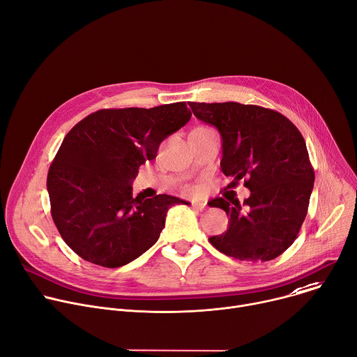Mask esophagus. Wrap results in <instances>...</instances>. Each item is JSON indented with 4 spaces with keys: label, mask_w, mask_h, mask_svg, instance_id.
I'll return each mask as SVG.
<instances>
[{
    "label": "esophagus",
    "mask_w": 357,
    "mask_h": 357,
    "mask_svg": "<svg viewBox=\"0 0 357 357\" xmlns=\"http://www.w3.org/2000/svg\"><path fill=\"white\" fill-rule=\"evenodd\" d=\"M192 208L195 209L197 212H202L205 209V204L204 202H198V201H193L192 202Z\"/></svg>",
    "instance_id": "34e87169"
}]
</instances>
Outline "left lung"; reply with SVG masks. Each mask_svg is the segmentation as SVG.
<instances>
[{
  "label": "left lung",
  "instance_id": "left-lung-1",
  "mask_svg": "<svg viewBox=\"0 0 357 357\" xmlns=\"http://www.w3.org/2000/svg\"><path fill=\"white\" fill-rule=\"evenodd\" d=\"M198 119L222 137V172L241 181L250 197L216 198L213 208L229 216L228 231L209 238L222 253L239 261L266 262L298 238L306 218L314 171L299 129L278 111L239 102H189Z\"/></svg>",
  "mask_w": 357,
  "mask_h": 357
}]
</instances>
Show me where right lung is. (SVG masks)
Returning a JSON list of instances; mask_svg holds the SVG:
<instances>
[{"mask_svg": "<svg viewBox=\"0 0 357 357\" xmlns=\"http://www.w3.org/2000/svg\"><path fill=\"white\" fill-rule=\"evenodd\" d=\"M192 114L185 102L155 108L100 109L63 138L47 176L51 215L59 235L78 256L119 268L146 252L165 226L171 195H132V181L160 142Z\"/></svg>", "mask_w": 357, "mask_h": 357, "instance_id": "right-lung-1", "label": "right lung"}]
</instances>
